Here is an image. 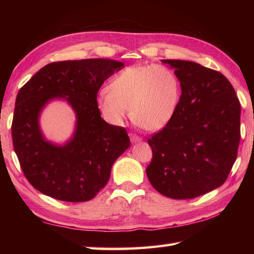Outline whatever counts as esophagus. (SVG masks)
Here are the masks:
<instances>
[{
	"instance_id": "34e87169",
	"label": "esophagus",
	"mask_w": 254,
	"mask_h": 254,
	"mask_svg": "<svg viewBox=\"0 0 254 254\" xmlns=\"http://www.w3.org/2000/svg\"><path fill=\"white\" fill-rule=\"evenodd\" d=\"M128 136H130L132 143H137V142L142 141V137H139L138 135H136V134H134V133H130L128 134Z\"/></svg>"
}]
</instances>
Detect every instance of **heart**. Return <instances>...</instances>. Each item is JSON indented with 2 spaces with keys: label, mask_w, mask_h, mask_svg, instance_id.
I'll return each instance as SVG.
<instances>
[{
  "label": "heart",
  "mask_w": 254,
  "mask_h": 254,
  "mask_svg": "<svg viewBox=\"0 0 254 254\" xmlns=\"http://www.w3.org/2000/svg\"><path fill=\"white\" fill-rule=\"evenodd\" d=\"M181 98V82L171 68L157 64H137L122 69L108 90L97 96L102 118L122 126L128 115L146 131H158L174 118Z\"/></svg>",
  "instance_id": "1"
}]
</instances>
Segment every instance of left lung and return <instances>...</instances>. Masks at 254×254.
<instances>
[{"mask_svg": "<svg viewBox=\"0 0 254 254\" xmlns=\"http://www.w3.org/2000/svg\"><path fill=\"white\" fill-rule=\"evenodd\" d=\"M175 68L181 98L171 121L148 138L153 159L148 180L163 195L194 198L227 179L238 153L241 107L222 73L183 60H161Z\"/></svg>", "mask_w": 254, "mask_h": 254, "instance_id": "obj_1", "label": "left lung"}]
</instances>
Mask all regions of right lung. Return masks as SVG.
Masks as SVG:
<instances>
[{
  "mask_svg": "<svg viewBox=\"0 0 254 254\" xmlns=\"http://www.w3.org/2000/svg\"><path fill=\"white\" fill-rule=\"evenodd\" d=\"M122 62L108 59L53 62L18 91L12 123L14 150L27 180L38 191L65 202L94 198L110 178L111 167L130 147L126 128L100 116L96 99L105 80ZM65 100L77 116L73 136L63 145L47 141L40 113L50 101Z\"/></svg>",
  "mask_w": 254,
  "mask_h": 254,
  "instance_id": "1",
  "label": "right lung"
}]
</instances>
